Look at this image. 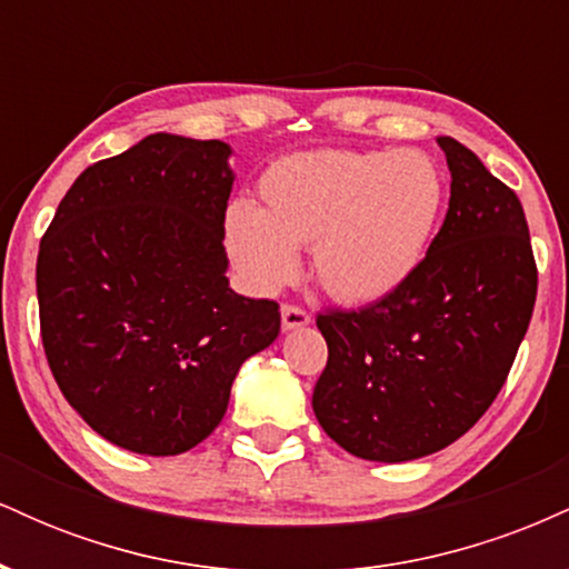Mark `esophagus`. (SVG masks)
<instances>
[{
	"label": "esophagus",
	"mask_w": 569,
	"mask_h": 569,
	"mask_svg": "<svg viewBox=\"0 0 569 569\" xmlns=\"http://www.w3.org/2000/svg\"><path fill=\"white\" fill-rule=\"evenodd\" d=\"M280 323H283L286 331L305 329V326H310V312L297 305H283L280 307Z\"/></svg>",
	"instance_id": "34e87169"
}]
</instances>
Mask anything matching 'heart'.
I'll return each mask as SVG.
<instances>
[{"instance_id":"b5f03b06","label":"heart","mask_w":569,"mask_h":569,"mask_svg":"<svg viewBox=\"0 0 569 569\" xmlns=\"http://www.w3.org/2000/svg\"><path fill=\"white\" fill-rule=\"evenodd\" d=\"M447 184L433 158L401 152H302L259 181V208L227 211V246L259 289L293 276V248H310V272L326 297L375 305L426 262L441 224Z\"/></svg>"}]
</instances>
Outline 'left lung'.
I'll use <instances>...</instances> for the list:
<instances>
[{
    "mask_svg": "<svg viewBox=\"0 0 569 569\" xmlns=\"http://www.w3.org/2000/svg\"><path fill=\"white\" fill-rule=\"evenodd\" d=\"M452 189L420 270L361 310L318 312L329 361L312 411L361 460L439 452L492 407L530 326L535 267L525 208L468 147L439 136Z\"/></svg>",
    "mask_w": 569,
    "mask_h": 569,
    "instance_id": "obj_1",
    "label": "left lung"
}]
</instances>
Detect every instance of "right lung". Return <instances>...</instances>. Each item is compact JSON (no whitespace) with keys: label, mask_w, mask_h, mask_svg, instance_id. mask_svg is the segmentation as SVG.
I'll return each instance as SVG.
<instances>
[{"label":"right lung","mask_w":569,"mask_h":569,"mask_svg":"<svg viewBox=\"0 0 569 569\" xmlns=\"http://www.w3.org/2000/svg\"><path fill=\"white\" fill-rule=\"evenodd\" d=\"M224 141L154 133L63 194L37 257L39 329L80 417L136 455L213 433L246 358L276 342L278 302L230 289Z\"/></svg>","instance_id":"add662e5"}]
</instances>
